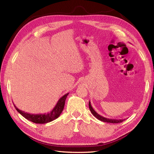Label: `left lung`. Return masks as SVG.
Segmentation results:
<instances>
[{"mask_svg":"<svg viewBox=\"0 0 154 154\" xmlns=\"http://www.w3.org/2000/svg\"><path fill=\"white\" fill-rule=\"evenodd\" d=\"M88 106H89V109L91 112V113L94 115V117H96L97 119H98L99 120L101 121V122H106V123H122L125 119H109V118H106L105 117H103V116H100L99 114H97L96 112L93 109L92 107V105L91 104V102L89 101L88 103Z\"/></svg>","mask_w":154,"mask_h":154,"instance_id":"1","label":"left lung"}]
</instances>
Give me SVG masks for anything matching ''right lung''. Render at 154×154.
<instances>
[{"label":"right lung","mask_w":154,"mask_h":154,"mask_svg":"<svg viewBox=\"0 0 154 154\" xmlns=\"http://www.w3.org/2000/svg\"><path fill=\"white\" fill-rule=\"evenodd\" d=\"M68 94L69 93L65 94L62 97H60V100L57 102V105H56L53 108V109L51 112H49L45 114H30L18 109L15 105H14V106H15L16 110L23 116V117H24L26 119L29 120L30 122L39 124L48 123L58 118L60 115L61 114L63 110L65 102H66V100Z\"/></svg>","instance_id":"add662e5"}]
</instances>
